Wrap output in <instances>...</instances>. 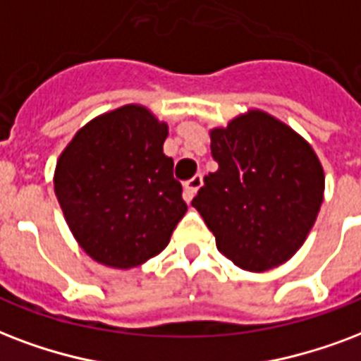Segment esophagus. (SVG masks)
<instances>
[{"label":"esophagus","mask_w":361,"mask_h":361,"mask_svg":"<svg viewBox=\"0 0 361 361\" xmlns=\"http://www.w3.org/2000/svg\"><path fill=\"white\" fill-rule=\"evenodd\" d=\"M200 185H202V176L200 174L192 176L191 180H187L185 183H183V199H185L187 202H191L192 197H195L197 191L200 189Z\"/></svg>","instance_id":"34e87169"}]
</instances>
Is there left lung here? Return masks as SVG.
<instances>
[{
    "instance_id": "1",
    "label": "left lung",
    "mask_w": 361,
    "mask_h": 361,
    "mask_svg": "<svg viewBox=\"0 0 361 361\" xmlns=\"http://www.w3.org/2000/svg\"><path fill=\"white\" fill-rule=\"evenodd\" d=\"M219 169L191 204L221 254L244 271L282 265L307 240L324 200L314 149L276 117L250 109L210 130Z\"/></svg>"
}]
</instances>
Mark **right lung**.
<instances>
[{"mask_svg":"<svg viewBox=\"0 0 361 361\" xmlns=\"http://www.w3.org/2000/svg\"><path fill=\"white\" fill-rule=\"evenodd\" d=\"M169 125L137 104L98 115L60 153L54 192L85 254L132 269L169 246L185 216L174 161L162 153Z\"/></svg>","mask_w":361,"mask_h":361,"instance_id":"1","label":"right lung"}]
</instances>
